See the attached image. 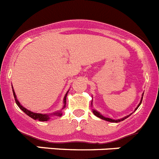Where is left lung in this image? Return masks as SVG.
Masks as SVG:
<instances>
[{
  "label": "left lung",
  "instance_id": "left-lung-1",
  "mask_svg": "<svg viewBox=\"0 0 159 159\" xmlns=\"http://www.w3.org/2000/svg\"><path fill=\"white\" fill-rule=\"evenodd\" d=\"M142 101H143V97H142V99H141V101H140L138 107H137V108H135V110H136L137 108H138L139 107L140 104H141V103H142ZM93 113H94V115H96V116H97V117H99V118L102 119V120H107V121H109V122H113V123H118V122H120V121L124 120H125V119H127V118H128V116H125V117H124V118L120 119V120H112V119L106 118V117L103 116H102V115H101V114H100L99 112H98V111H95V110H93Z\"/></svg>",
  "mask_w": 159,
  "mask_h": 159
}]
</instances>
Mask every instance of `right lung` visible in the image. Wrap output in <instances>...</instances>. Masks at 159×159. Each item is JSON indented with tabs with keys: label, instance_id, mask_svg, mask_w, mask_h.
Returning <instances> with one entry per match:
<instances>
[{
	"label": "right lung",
	"instance_id": "right-lung-1",
	"mask_svg": "<svg viewBox=\"0 0 159 159\" xmlns=\"http://www.w3.org/2000/svg\"><path fill=\"white\" fill-rule=\"evenodd\" d=\"M12 92H13V96H14V98H15V101H16V104L18 105V107H19L20 108L21 110H22L24 112H25V113L27 114L28 116H29L31 118L34 119V120H38L39 121H47L48 120L50 119V116L49 115H47V114H40V113H35V112H32V111H29V110H28L27 108H24V107L21 105L20 104V102L18 101V100L16 99V94H15V92H14V90L12 89ZM66 95L67 93L66 94L65 97H64V107H65L66 105ZM55 114L58 116H62V113L61 112H55Z\"/></svg>",
	"mask_w": 159,
	"mask_h": 159
}]
</instances>
